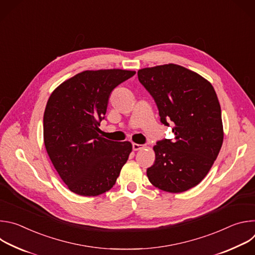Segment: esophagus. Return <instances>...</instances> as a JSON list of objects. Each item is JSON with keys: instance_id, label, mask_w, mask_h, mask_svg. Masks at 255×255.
<instances>
[{"instance_id": "34e87169", "label": "esophagus", "mask_w": 255, "mask_h": 255, "mask_svg": "<svg viewBox=\"0 0 255 255\" xmlns=\"http://www.w3.org/2000/svg\"><path fill=\"white\" fill-rule=\"evenodd\" d=\"M132 148H133L134 151H137V150H140V149L144 148V145L137 144V143H133V144H132Z\"/></svg>"}]
</instances>
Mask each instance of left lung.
Listing matches in <instances>:
<instances>
[{
    "mask_svg": "<svg viewBox=\"0 0 255 255\" xmlns=\"http://www.w3.org/2000/svg\"><path fill=\"white\" fill-rule=\"evenodd\" d=\"M138 80L153 97L162 124L172 122L174 140L158 141L150 183L168 193H183L208 174L222 147L224 132L217 94L197 72L173 63L139 69Z\"/></svg>",
    "mask_w": 255,
    "mask_h": 255,
    "instance_id": "8db88e82",
    "label": "left lung"
}]
</instances>
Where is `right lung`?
Segmentation results:
<instances>
[{
  "label": "right lung",
  "mask_w": 255,
  "mask_h": 255,
  "mask_svg": "<svg viewBox=\"0 0 255 255\" xmlns=\"http://www.w3.org/2000/svg\"><path fill=\"white\" fill-rule=\"evenodd\" d=\"M134 75L119 68L85 70L50 95L43 116L45 148L72 193L95 197L116 184L132 144L102 137L99 126L111 92Z\"/></svg>",
  "instance_id": "add662e5"
}]
</instances>
